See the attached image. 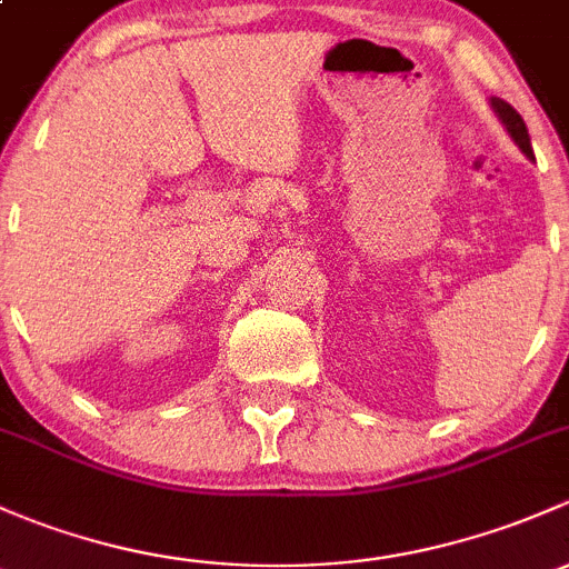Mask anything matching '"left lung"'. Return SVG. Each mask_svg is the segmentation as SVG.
I'll return each instance as SVG.
<instances>
[{
	"label": "left lung",
	"mask_w": 569,
	"mask_h": 569,
	"mask_svg": "<svg viewBox=\"0 0 569 569\" xmlns=\"http://www.w3.org/2000/svg\"><path fill=\"white\" fill-rule=\"evenodd\" d=\"M490 109L496 111V117H499L501 126L507 128V133L512 137V142L518 144L520 153H523L526 158H535V153H531V139H529V131H526L523 117L509 107L507 101H501V98H490Z\"/></svg>",
	"instance_id": "left-lung-1"
}]
</instances>
